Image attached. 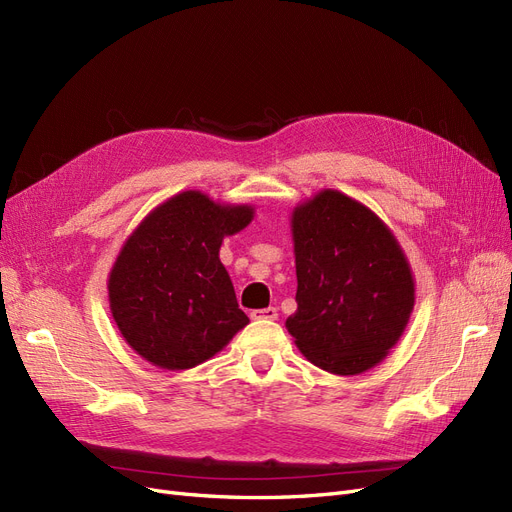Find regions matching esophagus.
Masks as SVG:
<instances>
[{"label":"esophagus","mask_w":512,"mask_h":512,"mask_svg":"<svg viewBox=\"0 0 512 512\" xmlns=\"http://www.w3.org/2000/svg\"><path fill=\"white\" fill-rule=\"evenodd\" d=\"M252 320H277V309L275 307H265V309H254L250 314Z\"/></svg>","instance_id":"34e87169"}]
</instances>
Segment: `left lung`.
Returning <instances> with one entry per match:
<instances>
[{
  "label": "left lung",
  "mask_w": 512,
  "mask_h": 512,
  "mask_svg": "<svg viewBox=\"0 0 512 512\" xmlns=\"http://www.w3.org/2000/svg\"><path fill=\"white\" fill-rule=\"evenodd\" d=\"M297 312L286 320L309 363L337 376L376 367L404 335L414 275L393 230L337 190H322L290 218Z\"/></svg>",
  "instance_id": "left-lung-1"
}]
</instances>
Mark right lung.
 <instances>
[{
	"mask_svg": "<svg viewBox=\"0 0 512 512\" xmlns=\"http://www.w3.org/2000/svg\"><path fill=\"white\" fill-rule=\"evenodd\" d=\"M252 220V205L215 203L185 190L132 230L108 273V305L136 354L160 369H192L250 322L220 247Z\"/></svg>",
	"mask_w": 512,
	"mask_h": 512,
	"instance_id": "1",
	"label": "right lung"
}]
</instances>
